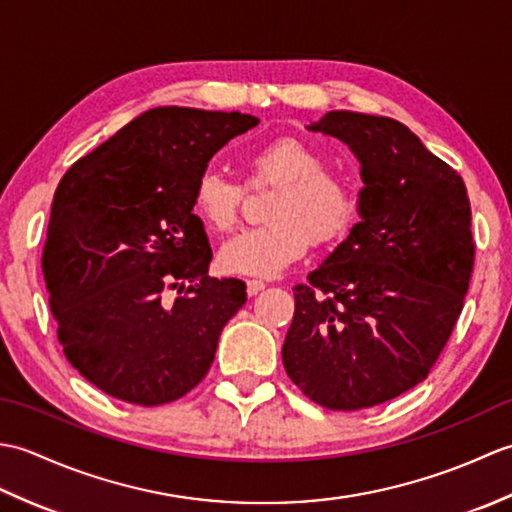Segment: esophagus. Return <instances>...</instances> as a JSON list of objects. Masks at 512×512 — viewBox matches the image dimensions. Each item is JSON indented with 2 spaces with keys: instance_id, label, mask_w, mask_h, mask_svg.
I'll return each mask as SVG.
<instances>
[{
  "instance_id": "esophagus-1",
  "label": "esophagus",
  "mask_w": 512,
  "mask_h": 512,
  "mask_svg": "<svg viewBox=\"0 0 512 512\" xmlns=\"http://www.w3.org/2000/svg\"><path fill=\"white\" fill-rule=\"evenodd\" d=\"M266 288V284L262 279H248L246 281V292H248V297H255L257 292H262Z\"/></svg>"
}]
</instances>
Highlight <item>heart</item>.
I'll use <instances>...</instances> for the list:
<instances>
[{"instance_id": "obj_1", "label": "heart", "mask_w": 512, "mask_h": 512, "mask_svg": "<svg viewBox=\"0 0 512 512\" xmlns=\"http://www.w3.org/2000/svg\"><path fill=\"white\" fill-rule=\"evenodd\" d=\"M250 187H277L268 204L270 222L226 239L217 255L233 275L273 277L306 253L310 242L323 246L341 239L352 226L356 198L328 158L301 138H277L246 160ZM244 184L222 171H204L195 182L193 209L217 233L237 224Z\"/></svg>"}]
</instances>
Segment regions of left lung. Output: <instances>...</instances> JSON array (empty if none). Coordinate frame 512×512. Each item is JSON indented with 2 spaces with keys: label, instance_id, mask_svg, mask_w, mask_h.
<instances>
[{
  "label": "left lung",
  "instance_id": "8db88e82",
  "mask_svg": "<svg viewBox=\"0 0 512 512\" xmlns=\"http://www.w3.org/2000/svg\"><path fill=\"white\" fill-rule=\"evenodd\" d=\"M312 132L361 160V222L295 290L284 367L332 411L387 402L422 383L458 323L475 262L460 173L387 116L328 112Z\"/></svg>",
  "mask_w": 512,
  "mask_h": 512
}]
</instances>
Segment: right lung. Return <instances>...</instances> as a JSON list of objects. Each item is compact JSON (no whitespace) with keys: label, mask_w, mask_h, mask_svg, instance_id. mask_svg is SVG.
Returning <instances> with one entry per match:
<instances>
[{"label":"right lung","mask_w":512,"mask_h":512,"mask_svg":"<svg viewBox=\"0 0 512 512\" xmlns=\"http://www.w3.org/2000/svg\"><path fill=\"white\" fill-rule=\"evenodd\" d=\"M257 123L156 107L61 178L41 270L65 356L105 394L156 407L209 372L246 286L206 275L213 255L193 189L217 151Z\"/></svg>","instance_id":"right-lung-1"}]
</instances>
